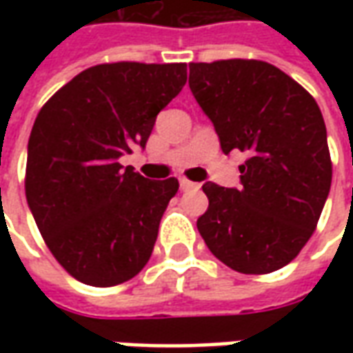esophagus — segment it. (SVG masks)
Here are the masks:
<instances>
[{"instance_id": "34e87169", "label": "esophagus", "mask_w": 353, "mask_h": 353, "mask_svg": "<svg viewBox=\"0 0 353 353\" xmlns=\"http://www.w3.org/2000/svg\"><path fill=\"white\" fill-rule=\"evenodd\" d=\"M179 187H181L183 191H189V189H199L200 185L194 183V181H189V179H185V177H179Z\"/></svg>"}]
</instances>
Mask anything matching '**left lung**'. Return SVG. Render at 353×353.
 <instances>
[{"mask_svg": "<svg viewBox=\"0 0 353 353\" xmlns=\"http://www.w3.org/2000/svg\"><path fill=\"white\" fill-rule=\"evenodd\" d=\"M189 72L192 96L214 123L223 153L250 154L240 166V189L202 185L210 206L196 221L200 236L236 272H274L310 240L331 189L321 111L268 62H192Z\"/></svg>", "mask_w": 353, "mask_h": 353, "instance_id": "left-lung-1", "label": "left lung"}]
</instances>
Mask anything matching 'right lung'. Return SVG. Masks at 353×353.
Here are the masks:
<instances>
[{
	"mask_svg": "<svg viewBox=\"0 0 353 353\" xmlns=\"http://www.w3.org/2000/svg\"><path fill=\"white\" fill-rule=\"evenodd\" d=\"M185 83L187 64L92 65L37 113L28 141V206L75 280L111 288L147 265L179 183L149 181L119 159L145 147L157 115Z\"/></svg>",
	"mask_w": 353,
	"mask_h": 353,
	"instance_id": "add662e5",
	"label": "right lung"
}]
</instances>
